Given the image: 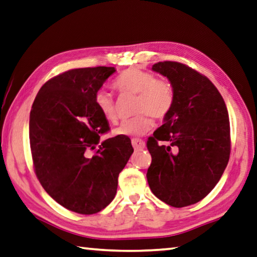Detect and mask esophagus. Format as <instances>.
<instances>
[{
  "label": "esophagus",
  "instance_id": "1",
  "mask_svg": "<svg viewBox=\"0 0 257 257\" xmlns=\"http://www.w3.org/2000/svg\"><path fill=\"white\" fill-rule=\"evenodd\" d=\"M133 146L135 149H142V148H145V142L144 141H141V139H134V141L132 142Z\"/></svg>",
  "mask_w": 257,
  "mask_h": 257
}]
</instances>
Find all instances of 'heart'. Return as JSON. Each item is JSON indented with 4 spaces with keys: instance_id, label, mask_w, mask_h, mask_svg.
<instances>
[{
    "instance_id": "b5f03b06",
    "label": "heart",
    "mask_w": 257,
    "mask_h": 257,
    "mask_svg": "<svg viewBox=\"0 0 257 257\" xmlns=\"http://www.w3.org/2000/svg\"><path fill=\"white\" fill-rule=\"evenodd\" d=\"M114 87L121 94L137 95L134 111L138 114L125 120L114 130L118 136L134 138L144 136L153 128V121L149 115L156 120H164L174 106L173 85L169 81L157 80L154 74L142 69L130 68L124 71L115 80ZM95 104L106 121L111 123L118 122V111L109 92L103 90L97 92Z\"/></svg>"
}]
</instances>
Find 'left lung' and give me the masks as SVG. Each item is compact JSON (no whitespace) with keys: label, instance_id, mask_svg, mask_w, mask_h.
Returning <instances> with one entry per match:
<instances>
[{"label":"left lung","instance_id":"1","mask_svg":"<svg viewBox=\"0 0 257 257\" xmlns=\"http://www.w3.org/2000/svg\"><path fill=\"white\" fill-rule=\"evenodd\" d=\"M152 69L173 85L175 102L147 141V181L163 202L186 207L207 197L229 161L227 106L211 81L184 64L160 62Z\"/></svg>","mask_w":257,"mask_h":257}]
</instances>
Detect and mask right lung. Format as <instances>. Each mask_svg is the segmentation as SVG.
Instances as JSON below:
<instances>
[{
	"label": "right lung",
	"instance_id": "add662e5",
	"mask_svg": "<svg viewBox=\"0 0 257 257\" xmlns=\"http://www.w3.org/2000/svg\"><path fill=\"white\" fill-rule=\"evenodd\" d=\"M114 67L76 68L44 84L32 104L30 148L40 184L71 211L92 214L112 201L134 153L128 137L100 143L109 130L95 95Z\"/></svg>",
	"mask_w": 257,
	"mask_h": 257
}]
</instances>
